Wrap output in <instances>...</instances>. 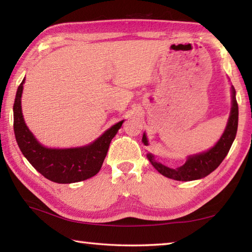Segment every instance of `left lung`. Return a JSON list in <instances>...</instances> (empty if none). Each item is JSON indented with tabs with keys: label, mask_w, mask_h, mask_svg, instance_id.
<instances>
[{
	"label": "left lung",
	"mask_w": 252,
	"mask_h": 252,
	"mask_svg": "<svg viewBox=\"0 0 252 252\" xmlns=\"http://www.w3.org/2000/svg\"><path fill=\"white\" fill-rule=\"evenodd\" d=\"M231 93L232 103L227 126H225L224 132L221 135L219 141L216 143V146L209 149L208 151L198 153V155L189 156L186 163L177 169L165 167L164 164L155 160V156L151 155V153H148V160L151 162V164L156 168L158 172H160L162 176L173 179V180L177 181H192L207 177L208 174H210L219 167L225 156L228 155L230 148H231L234 141V138H236L238 130L239 111L236 99V90H234L233 87L231 88ZM142 142L144 143V146H148L149 144L146 133H143Z\"/></svg>",
	"instance_id": "obj_1"
}]
</instances>
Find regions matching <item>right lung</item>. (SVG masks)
<instances>
[{
	"label": "right lung",
	"mask_w": 252,
	"mask_h": 252,
	"mask_svg": "<svg viewBox=\"0 0 252 252\" xmlns=\"http://www.w3.org/2000/svg\"><path fill=\"white\" fill-rule=\"evenodd\" d=\"M25 79L19 85L13 105L14 134L21 152L42 176L57 183H73L87 180L100 171L114 138L125 120L118 122L84 147L70 149L46 148L37 141L23 119L21 96Z\"/></svg>",
	"instance_id": "1"
}]
</instances>
